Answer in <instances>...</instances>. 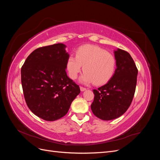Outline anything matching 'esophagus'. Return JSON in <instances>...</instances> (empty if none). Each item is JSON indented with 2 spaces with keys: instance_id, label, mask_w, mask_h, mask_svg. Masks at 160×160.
<instances>
[{
  "instance_id": "obj_1",
  "label": "esophagus",
  "mask_w": 160,
  "mask_h": 160,
  "mask_svg": "<svg viewBox=\"0 0 160 160\" xmlns=\"http://www.w3.org/2000/svg\"><path fill=\"white\" fill-rule=\"evenodd\" d=\"M80 89L81 91H84L85 90H86V88H83V87H80Z\"/></svg>"
}]
</instances>
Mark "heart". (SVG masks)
Wrapping results in <instances>:
<instances>
[{
  "instance_id": "b5f03b06",
  "label": "heart",
  "mask_w": 160,
  "mask_h": 160,
  "mask_svg": "<svg viewBox=\"0 0 160 160\" xmlns=\"http://www.w3.org/2000/svg\"><path fill=\"white\" fill-rule=\"evenodd\" d=\"M66 68L69 77L76 79L85 71L81 81L85 83L103 85L112 78L116 69V59L110 52L98 46L84 45L75 51V57L67 58Z\"/></svg>"
}]
</instances>
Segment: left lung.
Listing matches in <instances>:
<instances>
[{
    "instance_id": "8db88e82",
    "label": "left lung",
    "mask_w": 160,
    "mask_h": 160,
    "mask_svg": "<svg viewBox=\"0 0 160 160\" xmlns=\"http://www.w3.org/2000/svg\"><path fill=\"white\" fill-rule=\"evenodd\" d=\"M115 73L107 84L93 89L94 100L91 108L103 120L120 117L132 102L137 84L138 70L129 53L120 49L115 51Z\"/></svg>"
}]
</instances>
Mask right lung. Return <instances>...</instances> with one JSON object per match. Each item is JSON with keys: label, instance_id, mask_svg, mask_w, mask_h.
<instances>
[{"label": "right lung", "instance_id": "right-lung-1", "mask_svg": "<svg viewBox=\"0 0 160 160\" xmlns=\"http://www.w3.org/2000/svg\"><path fill=\"white\" fill-rule=\"evenodd\" d=\"M65 47L57 43L38 48L21 67V83L28 108L38 118L49 122L65 116L81 91L67 75L69 55Z\"/></svg>", "mask_w": 160, "mask_h": 160}]
</instances>
